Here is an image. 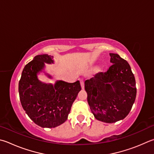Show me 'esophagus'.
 Instances as JSON below:
<instances>
[{"instance_id":"1","label":"esophagus","mask_w":154,"mask_h":154,"mask_svg":"<svg viewBox=\"0 0 154 154\" xmlns=\"http://www.w3.org/2000/svg\"><path fill=\"white\" fill-rule=\"evenodd\" d=\"M80 83H81V86H82V89H84V81H83V79H80Z\"/></svg>"}]
</instances>
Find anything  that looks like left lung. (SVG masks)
Instances as JSON below:
<instances>
[{"label": "left lung", "mask_w": 154, "mask_h": 154, "mask_svg": "<svg viewBox=\"0 0 154 154\" xmlns=\"http://www.w3.org/2000/svg\"><path fill=\"white\" fill-rule=\"evenodd\" d=\"M112 63L106 72H99L85 82L88 102L97 120L113 123L124 119L135 102L137 88L127 60L110 53Z\"/></svg>", "instance_id": "1"}]
</instances>
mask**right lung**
Returning <instances> with one entry per match:
<instances>
[{"label":"right lung","instance_id":"add662e5","mask_svg":"<svg viewBox=\"0 0 154 154\" xmlns=\"http://www.w3.org/2000/svg\"><path fill=\"white\" fill-rule=\"evenodd\" d=\"M52 58L48 54L35 56L24 67L19 83V97L24 110L36 125L43 128H54L65 122L82 89L79 81H59L52 85L38 80V72L43 69L44 63H53Z\"/></svg>","mask_w":154,"mask_h":154}]
</instances>
